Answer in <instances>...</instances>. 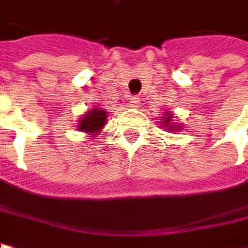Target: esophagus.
Segmentation results:
<instances>
[{
	"mask_svg": "<svg viewBox=\"0 0 248 248\" xmlns=\"http://www.w3.org/2000/svg\"><path fill=\"white\" fill-rule=\"evenodd\" d=\"M138 105H139V99L138 98H135V96L133 98H129V106L130 108H136Z\"/></svg>",
	"mask_w": 248,
	"mask_h": 248,
	"instance_id": "1",
	"label": "esophagus"
}]
</instances>
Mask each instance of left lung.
Wrapping results in <instances>:
<instances>
[{
  "label": "left lung",
  "instance_id": "left-lung-1",
  "mask_svg": "<svg viewBox=\"0 0 248 248\" xmlns=\"http://www.w3.org/2000/svg\"><path fill=\"white\" fill-rule=\"evenodd\" d=\"M160 126L165 127L168 132H180L183 129V124L173 122V112L170 110H165V116L160 118Z\"/></svg>",
  "mask_w": 248,
  "mask_h": 248
}]
</instances>
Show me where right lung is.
<instances>
[{"label":"right lung","mask_w":248,"mask_h":248,"mask_svg":"<svg viewBox=\"0 0 248 248\" xmlns=\"http://www.w3.org/2000/svg\"><path fill=\"white\" fill-rule=\"evenodd\" d=\"M106 118H108V110L95 106V108L89 109L88 112H85L79 118V122L77 124V127H78V130L85 132L92 139H95L96 135L101 133L103 126L106 124Z\"/></svg>","instance_id":"1"}]
</instances>
